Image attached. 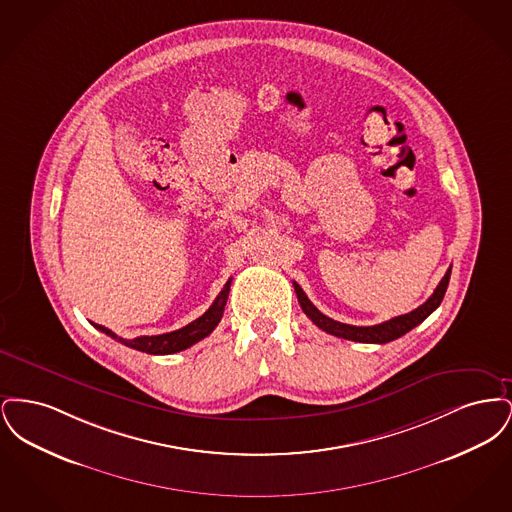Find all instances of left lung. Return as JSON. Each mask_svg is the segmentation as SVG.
Returning a JSON list of instances; mask_svg holds the SVG:
<instances>
[{"instance_id": "1", "label": "left lung", "mask_w": 512, "mask_h": 512, "mask_svg": "<svg viewBox=\"0 0 512 512\" xmlns=\"http://www.w3.org/2000/svg\"><path fill=\"white\" fill-rule=\"evenodd\" d=\"M449 278H451V267L447 268L438 288L428 297L426 303H422L418 309H414L407 315L391 318V320H386L382 324H374V326H351V324H343L334 318L326 317L311 303V299L305 295L297 282H293V288H295L297 301H299L303 313L311 318L320 330H324L336 338H343V340L361 341V343H388V341L405 336L409 330H413L414 326H418L424 318L430 317L438 309L439 303L443 301V295L447 292Z\"/></svg>"}]
</instances>
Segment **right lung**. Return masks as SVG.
Masks as SVG:
<instances>
[{"instance_id": "1", "label": "right lung", "mask_w": 512, "mask_h": 512, "mask_svg": "<svg viewBox=\"0 0 512 512\" xmlns=\"http://www.w3.org/2000/svg\"><path fill=\"white\" fill-rule=\"evenodd\" d=\"M230 284H232V278L224 284V288L220 290L217 299L213 301V305L201 317L195 318L194 322L186 324L180 330L169 332V334L140 336V338H134V340H124V338H119L115 332H111L109 328H105V326H99V324H94V326L98 328L99 332L107 334L109 338L121 341L126 347H132L136 351H144V353H149V355H171V353H178V351H184V349L192 347L197 341L207 338L217 328V324H219L220 318H222V313H224V305L228 301Z\"/></svg>"}]
</instances>
